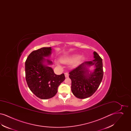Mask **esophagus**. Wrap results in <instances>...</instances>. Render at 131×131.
Segmentation results:
<instances>
[{
	"instance_id": "esophagus-1",
	"label": "esophagus",
	"mask_w": 131,
	"mask_h": 131,
	"mask_svg": "<svg viewBox=\"0 0 131 131\" xmlns=\"http://www.w3.org/2000/svg\"><path fill=\"white\" fill-rule=\"evenodd\" d=\"M64 74H65V77H66V78H68V77L69 74L68 73L66 72V73H64Z\"/></svg>"
}]
</instances>
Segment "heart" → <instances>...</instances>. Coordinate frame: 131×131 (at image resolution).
I'll list each match as a JSON object with an SVG mask.
<instances>
[{
	"label": "heart",
	"mask_w": 131,
	"mask_h": 131,
	"mask_svg": "<svg viewBox=\"0 0 131 131\" xmlns=\"http://www.w3.org/2000/svg\"><path fill=\"white\" fill-rule=\"evenodd\" d=\"M78 59V56H70V57H66L62 58L60 59V61L61 62L64 63H70L74 62L76 61ZM57 65L59 66V64L57 63Z\"/></svg>",
	"instance_id": "b5f03b06"
}]
</instances>
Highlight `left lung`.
<instances>
[{
  "label": "left lung",
  "mask_w": 131,
  "mask_h": 131,
  "mask_svg": "<svg viewBox=\"0 0 131 131\" xmlns=\"http://www.w3.org/2000/svg\"><path fill=\"white\" fill-rule=\"evenodd\" d=\"M94 59L82 63L69 72V78L72 81L71 90L75 96L80 99L90 97L97 90L102 81L104 72L102 59L94 52ZM95 65L96 69L93 73H89L86 66Z\"/></svg>",
  "instance_id": "1"
}]
</instances>
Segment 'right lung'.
<instances>
[{"label": "right lung", "instance_id": "1", "mask_svg": "<svg viewBox=\"0 0 131 131\" xmlns=\"http://www.w3.org/2000/svg\"><path fill=\"white\" fill-rule=\"evenodd\" d=\"M51 50L50 47L34 50L25 61V79L28 86L33 93L41 99L54 96L58 87L65 79L64 74L56 75L51 67L43 65L44 57L49 56ZM47 62L52 64L50 60H47Z\"/></svg>", "mask_w": 131, "mask_h": 131}]
</instances>
